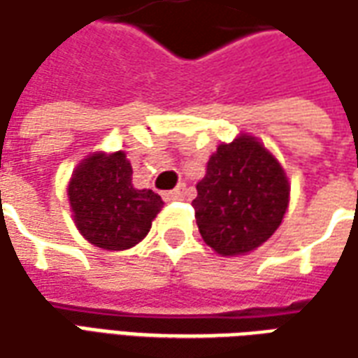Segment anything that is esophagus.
Wrapping results in <instances>:
<instances>
[{"label": "esophagus", "mask_w": 358, "mask_h": 358, "mask_svg": "<svg viewBox=\"0 0 358 358\" xmlns=\"http://www.w3.org/2000/svg\"><path fill=\"white\" fill-rule=\"evenodd\" d=\"M162 197H164V201H176V199H182V197H184V186L176 187V189H171V192H164Z\"/></svg>", "instance_id": "1"}]
</instances>
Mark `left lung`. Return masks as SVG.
<instances>
[{"label": "left lung", "mask_w": 358, "mask_h": 358, "mask_svg": "<svg viewBox=\"0 0 358 358\" xmlns=\"http://www.w3.org/2000/svg\"><path fill=\"white\" fill-rule=\"evenodd\" d=\"M192 205L205 244L222 256H238L277 231L289 205V182L264 145L240 136L209 159Z\"/></svg>", "instance_id": "obj_1"}]
</instances>
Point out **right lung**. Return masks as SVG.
<instances>
[{
	"label": "right lung",
	"mask_w": 358,
	"mask_h": 358,
	"mask_svg": "<svg viewBox=\"0 0 358 358\" xmlns=\"http://www.w3.org/2000/svg\"><path fill=\"white\" fill-rule=\"evenodd\" d=\"M126 153L92 155L75 171L67 196L75 224L91 244L104 250H127L147 236L161 211L162 199L153 189L131 184Z\"/></svg>",
	"instance_id": "right-lung-1"
}]
</instances>
